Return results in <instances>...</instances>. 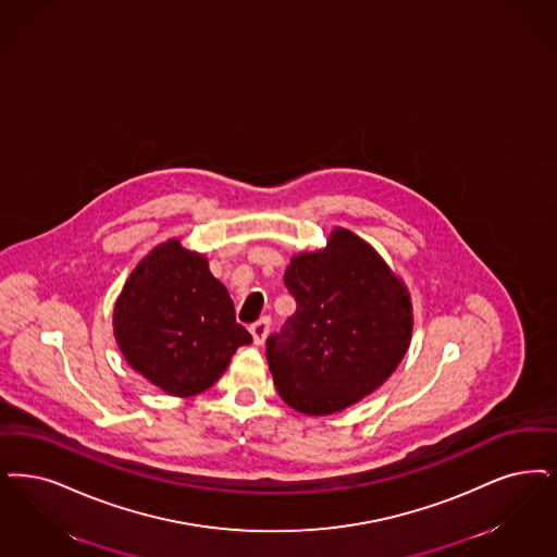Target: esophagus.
<instances>
[{
    "label": "esophagus",
    "instance_id": "34e87169",
    "mask_svg": "<svg viewBox=\"0 0 557 557\" xmlns=\"http://www.w3.org/2000/svg\"><path fill=\"white\" fill-rule=\"evenodd\" d=\"M269 327H271V319H269V317H261L259 321H255V323L250 325L252 342H255V344H263L265 337H268Z\"/></svg>",
    "mask_w": 557,
    "mask_h": 557
}]
</instances>
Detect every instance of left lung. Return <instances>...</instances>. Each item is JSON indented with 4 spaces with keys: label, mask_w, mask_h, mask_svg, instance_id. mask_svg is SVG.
Listing matches in <instances>:
<instances>
[{
    "label": "left lung",
    "mask_w": 557,
    "mask_h": 557,
    "mask_svg": "<svg viewBox=\"0 0 557 557\" xmlns=\"http://www.w3.org/2000/svg\"><path fill=\"white\" fill-rule=\"evenodd\" d=\"M284 284L296 312L268 337L269 371L298 412L334 414L369 396L408 350V292L377 252L348 230L325 250L292 259Z\"/></svg>",
    "instance_id": "8db88e82"
}]
</instances>
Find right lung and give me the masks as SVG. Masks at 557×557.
I'll list each match as a JSON object with an SVG mask.
<instances>
[{
  "mask_svg": "<svg viewBox=\"0 0 557 557\" xmlns=\"http://www.w3.org/2000/svg\"><path fill=\"white\" fill-rule=\"evenodd\" d=\"M113 334L134 371L182 398L209 389L252 342L207 259L178 240L136 265L115 302Z\"/></svg>",
  "mask_w": 557,
  "mask_h": 557,
  "instance_id": "add662e5",
  "label": "right lung"
}]
</instances>
